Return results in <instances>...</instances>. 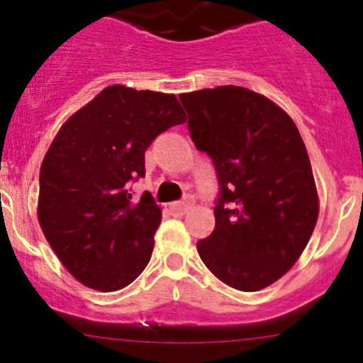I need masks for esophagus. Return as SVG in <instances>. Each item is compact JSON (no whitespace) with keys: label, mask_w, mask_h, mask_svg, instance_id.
<instances>
[{"label":"esophagus","mask_w":363,"mask_h":363,"mask_svg":"<svg viewBox=\"0 0 363 363\" xmlns=\"http://www.w3.org/2000/svg\"><path fill=\"white\" fill-rule=\"evenodd\" d=\"M169 209H171L172 213H185V211L189 209V201H172V203H169Z\"/></svg>","instance_id":"34e87169"}]
</instances>
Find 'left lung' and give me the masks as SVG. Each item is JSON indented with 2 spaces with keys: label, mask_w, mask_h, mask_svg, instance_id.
Masks as SVG:
<instances>
[{
  "label": "left lung",
  "mask_w": 363,
  "mask_h": 363,
  "mask_svg": "<svg viewBox=\"0 0 363 363\" xmlns=\"http://www.w3.org/2000/svg\"><path fill=\"white\" fill-rule=\"evenodd\" d=\"M179 101L220 184L216 225L198 255L234 289H264L296 264L318 220L303 140L287 112L243 86L187 92Z\"/></svg>",
  "instance_id": "8db88e82"
}]
</instances>
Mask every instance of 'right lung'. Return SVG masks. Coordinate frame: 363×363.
I'll list each match as a JSON object with an SVG mask.
<instances>
[{"label":"right lung","mask_w":363,"mask_h":363,"mask_svg":"<svg viewBox=\"0 0 363 363\" xmlns=\"http://www.w3.org/2000/svg\"><path fill=\"white\" fill-rule=\"evenodd\" d=\"M174 94L111 85L74 112L45 154L38 220L67 271L104 293L120 291L149 264L162 209L138 203L130 179L145 176V150L184 123Z\"/></svg>","instance_id":"add662e5"}]
</instances>
